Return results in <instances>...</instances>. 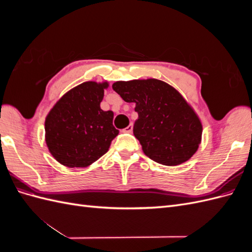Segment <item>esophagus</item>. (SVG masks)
I'll return each mask as SVG.
<instances>
[{
    "label": "esophagus",
    "mask_w": 252,
    "mask_h": 252,
    "mask_svg": "<svg viewBox=\"0 0 252 252\" xmlns=\"http://www.w3.org/2000/svg\"><path fill=\"white\" fill-rule=\"evenodd\" d=\"M132 129H133V125L130 124V125H128L125 129H123V131L124 132H128V133H131L132 132Z\"/></svg>",
    "instance_id": "esophagus-1"
}]
</instances>
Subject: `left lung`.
Instances as JSON below:
<instances>
[{
  "label": "left lung",
  "instance_id": "1",
  "mask_svg": "<svg viewBox=\"0 0 252 252\" xmlns=\"http://www.w3.org/2000/svg\"><path fill=\"white\" fill-rule=\"evenodd\" d=\"M112 88L125 102L135 103L139 118L133 134L152 161L175 166L195 154L202 138L201 121L173 87L149 79L116 82Z\"/></svg>",
  "mask_w": 252,
  "mask_h": 252
}]
</instances>
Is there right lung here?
<instances>
[{
	"mask_svg": "<svg viewBox=\"0 0 252 252\" xmlns=\"http://www.w3.org/2000/svg\"><path fill=\"white\" fill-rule=\"evenodd\" d=\"M107 83L85 82L65 94L45 121V138L50 154L59 163L87 167L108 151L119 134L113 112L100 107Z\"/></svg>",
	"mask_w": 252,
	"mask_h": 252,
	"instance_id": "right-lung-1",
	"label": "right lung"
}]
</instances>
